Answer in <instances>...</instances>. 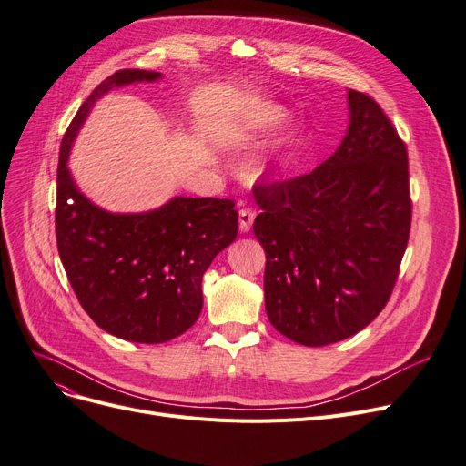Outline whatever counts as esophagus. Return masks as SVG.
Listing matches in <instances>:
<instances>
[{
	"instance_id": "esophagus-1",
	"label": "esophagus",
	"mask_w": 466,
	"mask_h": 466,
	"mask_svg": "<svg viewBox=\"0 0 466 466\" xmlns=\"http://www.w3.org/2000/svg\"><path fill=\"white\" fill-rule=\"evenodd\" d=\"M253 220H255V211L249 208H241L238 213V225L241 232H249L253 227Z\"/></svg>"
}]
</instances>
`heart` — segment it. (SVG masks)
Instances as JSON below:
<instances>
[{
    "instance_id": "obj_1",
    "label": "heart",
    "mask_w": 466,
    "mask_h": 466,
    "mask_svg": "<svg viewBox=\"0 0 466 466\" xmlns=\"http://www.w3.org/2000/svg\"><path fill=\"white\" fill-rule=\"evenodd\" d=\"M286 116H288L286 108H281L278 105H258L251 112L249 119H251L253 127L265 129V127L279 124V121ZM299 138H300V127H293L291 131H288L279 140H276L272 147H268L265 152L251 159L249 173L253 177H260V175H267V173L278 169L283 164V159H286L288 150L299 143Z\"/></svg>"
}]
</instances>
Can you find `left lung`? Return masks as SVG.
<instances>
[{
	"label": "left lung",
	"instance_id": "8db88e82",
	"mask_svg": "<svg viewBox=\"0 0 466 466\" xmlns=\"http://www.w3.org/2000/svg\"><path fill=\"white\" fill-rule=\"evenodd\" d=\"M349 108V131L329 159L253 188L267 314L305 347L349 339L379 316L410 239L406 145L366 93L350 89Z\"/></svg>",
	"mask_w": 466,
	"mask_h": 466
}]
</instances>
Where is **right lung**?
Segmentation results:
<instances>
[{"instance_id": "1", "label": "right lung", "mask_w": 466, "mask_h": 466, "mask_svg": "<svg viewBox=\"0 0 466 466\" xmlns=\"http://www.w3.org/2000/svg\"><path fill=\"white\" fill-rule=\"evenodd\" d=\"M159 77L148 70L106 77L66 129L56 169V248L79 305L106 333L145 345L194 326L204 307L201 278L238 236L232 199L177 196L147 213H110L74 183L70 148L96 100L114 87Z\"/></svg>"}]
</instances>
